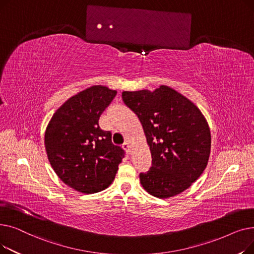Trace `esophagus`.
Instances as JSON below:
<instances>
[{"label":"esophagus","instance_id":"esophagus-1","mask_svg":"<svg viewBox=\"0 0 254 254\" xmlns=\"http://www.w3.org/2000/svg\"><path fill=\"white\" fill-rule=\"evenodd\" d=\"M123 148L125 150H127V152H130V145H129V141H126L124 144H123Z\"/></svg>","mask_w":254,"mask_h":254}]
</instances>
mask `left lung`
Here are the masks:
<instances>
[{"label": "left lung", "instance_id": "8db88e82", "mask_svg": "<svg viewBox=\"0 0 254 254\" xmlns=\"http://www.w3.org/2000/svg\"><path fill=\"white\" fill-rule=\"evenodd\" d=\"M123 100L138 115L152 156L150 170L140 174L143 189L158 198L188 190L210 156L211 132L201 110L167 85L123 91Z\"/></svg>", "mask_w": 254, "mask_h": 254}]
</instances>
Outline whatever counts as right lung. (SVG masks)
<instances>
[{"instance_id":"1","label":"right lung","mask_w":254,"mask_h":254,"mask_svg":"<svg viewBox=\"0 0 254 254\" xmlns=\"http://www.w3.org/2000/svg\"><path fill=\"white\" fill-rule=\"evenodd\" d=\"M117 91L92 85L65 101L45 130L48 161L59 178L82 193H96L113 182L125 152L112 143L99 119Z\"/></svg>"}]
</instances>
